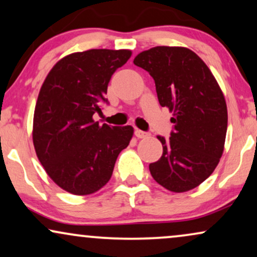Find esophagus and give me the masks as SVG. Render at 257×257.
<instances>
[{
	"label": "esophagus",
	"instance_id": "34e87169",
	"mask_svg": "<svg viewBox=\"0 0 257 257\" xmlns=\"http://www.w3.org/2000/svg\"><path fill=\"white\" fill-rule=\"evenodd\" d=\"M135 135H136V138H139V139H145V138H148L149 133L142 132V131H140V129H136Z\"/></svg>",
	"mask_w": 257,
	"mask_h": 257
}]
</instances>
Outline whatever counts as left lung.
I'll return each instance as SVG.
<instances>
[{
	"label": "left lung",
	"mask_w": 257,
	"mask_h": 257,
	"mask_svg": "<svg viewBox=\"0 0 257 257\" xmlns=\"http://www.w3.org/2000/svg\"><path fill=\"white\" fill-rule=\"evenodd\" d=\"M136 66L151 74L158 99L173 117L162 155L149 165L152 177L172 192H186L212 174L224 151L228 110L206 64L186 47L157 46L138 54Z\"/></svg>",
	"instance_id": "left-lung-1"
}]
</instances>
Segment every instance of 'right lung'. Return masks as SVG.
Segmentation results:
<instances>
[{
  "instance_id": "right-lung-1",
  "label": "right lung",
  "mask_w": 257,
  "mask_h": 257,
  "mask_svg": "<svg viewBox=\"0 0 257 257\" xmlns=\"http://www.w3.org/2000/svg\"><path fill=\"white\" fill-rule=\"evenodd\" d=\"M131 56L129 50L69 54L42 84L34 110V148L46 173L67 192L86 196L102 188L131 142L132 125H99L92 117L102 113L111 76Z\"/></svg>"
}]
</instances>
